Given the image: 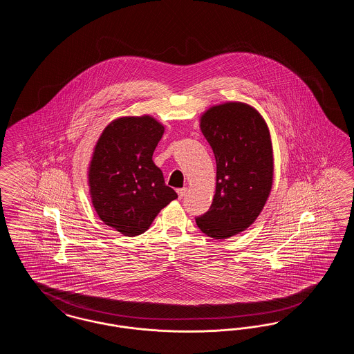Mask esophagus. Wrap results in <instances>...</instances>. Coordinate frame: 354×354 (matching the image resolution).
<instances>
[{
	"instance_id": "obj_1",
	"label": "esophagus",
	"mask_w": 354,
	"mask_h": 354,
	"mask_svg": "<svg viewBox=\"0 0 354 354\" xmlns=\"http://www.w3.org/2000/svg\"><path fill=\"white\" fill-rule=\"evenodd\" d=\"M185 191H187V188H179L178 189V195H179V199H183L185 195Z\"/></svg>"
}]
</instances>
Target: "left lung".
<instances>
[{
  "label": "left lung",
  "mask_w": 354,
  "mask_h": 354,
  "mask_svg": "<svg viewBox=\"0 0 354 354\" xmlns=\"http://www.w3.org/2000/svg\"><path fill=\"white\" fill-rule=\"evenodd\" d=\"M201 129L216 159V189L209 209L195 220L203 234L227 239L248 228L268 199L270 131L254 109L239 102L211 107Z\"/></svg>",
  "instance_id": "8db88e82"
}]
</instances>
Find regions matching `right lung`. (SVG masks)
<instances>
[{
  "label": "right lung",
  "instance_id": "add662e5",
  "mask_svg": "<svg viewBox=\"0 0 354 354\" xmlns=\"http://www.w3.org/2000/svg\"><path fill=\"white\" fill-rule=\"evenodd\" d=\"M163 133L151 117H126L111 122L95 146L88 171L93 204L102 221L123 235L147 231L178 198L152 162Z\"/></svg>",
  "mask_w": 354,
  "mask_h": 354
}]
</instances>
